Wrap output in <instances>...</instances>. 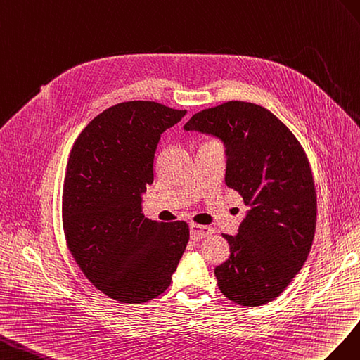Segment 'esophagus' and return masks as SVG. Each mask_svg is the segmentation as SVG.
<instances>
[{
	"mask_svg": "<svg viewBox=\"0 0 360 360\" xmlns=\"http://www.w3.org/2000/svg\"><path fill=\"white\" fill-rule=\"evenodd\" d=\"M212 233V228L210 226H203V224H198V223H191L190 224V235L193 240H202L205 237H208V235Z\"/></svg>",
	"mask_w": 360,
	"mask_h": 360,
	"instance_id": "esophagus-1",
	"label": "esophagus"
}]
</instances>
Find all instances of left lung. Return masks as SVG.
Returning a JSON list of instances; mask_svg holds the SVG:
<instances>
[{
    "label": "left lung",
    "instance_id": "8db88e82",
    "mask_svg": "<svg viewBox=\"0 0 360 360\" xmlns=\"http://www.w3.org/2000/svg\"><path fill=\"white\" fill-rule=\"evenodd\" d=\"M184 128L224 143L226 186L249 207L237 237L223 233L231 255L215 266L220 291L241 306L273 302L300 271L314 241L316 193L304 149L282 120L252 102L205 108Z\"/></svg>",
    "mask_w": 360,
    "mask_h": 360
}]
</instances>
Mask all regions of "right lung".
Here are the masks:
<instances>
[{"label": "right lung", "instance_id": "1", "mask_svg": "<svg viewBox=\"0 0 360 360\" xmlns=\"http://www.w3.org/2000/svg\"><path fill=\"white\" fill-rule=\"evenodd\" d=\"M186 112L153 101L120 102L72 146L61 199L68 248L87 279L120 303L166 291L187 248L186 221H153L140 207L161 132Z\"/></svg>", "mask_w": 360, "mask_h": 360}]
</instances>
